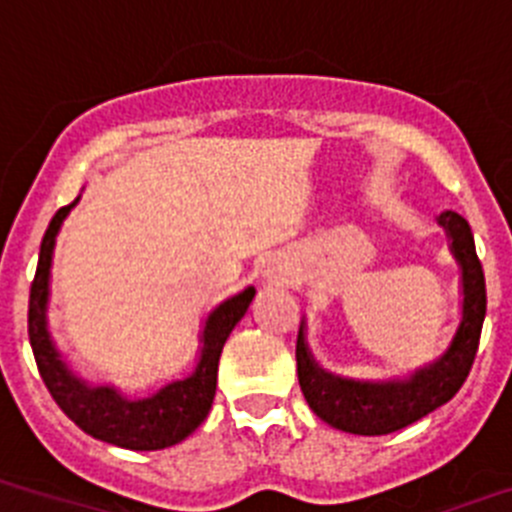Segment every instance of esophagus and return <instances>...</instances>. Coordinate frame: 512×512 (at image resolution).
I'll return each instance as SVG.
<instances>
[{
	"instance_id": "esophagus-1",
	"label": "esophagus",
	"mask_w": 512,
	"mask_h": 512,
	"mask_svg": "<svg viewBox=\"0 0 512 512\" xmlns=\"http://www.w3.org/2000/svg\"><path fill=\"white\" fill-rule=\"evenodd\" d=\"M266 279H269L271 284H276V287H284V284H289V274L281 269L269 271V274H266Z\"/></svg>"
}]
</instances>
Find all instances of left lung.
<instances>
[{"label": "left lung", "mask_w": 512, "mask_h": 512, "mask_svg": "<svg viewBox=\"0 0 512 512\" xmlns=\"http://www.w3.org/2000/svg\"><path fill=\"white\" fill-rule=\"evenodd\" d=\"M437 225H442L447 233L449 251L459 266V294H462L459 325L437 358L406 375L378 378V381L337 375L322 368L312 355L307 342V320L302 317L297 337L299 386L309 409L332 429L360 434V437L391 434L444 406L470 375L487 309L485 274L477 259L470 223L454 210H444L442 215H437Z\"/></svg>", "instance_id": "8db88e82"}]
</instances>
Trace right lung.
<instances>
[{
	"label": "right lung",
	"instance_id": "obj_1",
	"mask_svg": "<svg viewBox=\"0 0 512 512\" xmlns=\"http://www.w3.org/2000/svg\"><path fill=\"white\" fill-rule=\"evenodd\" d=\"M78 200L81 198H75L73 203L55 213L40 243V261H37V274L30 289V314H27V330H30L37 370L63 414L93 439L121 449H134V452H154V449L180 444L208 419L215 398V383H218L220 353L233 327L243 320V314L251 307L256 289L246 287L210 309L200 330L198 360L185 378L164 383L144 398L126 396L114 383L88 381L60 353L48 320L55 241Z\"/></svg>",
	"mask_w": 512,
	"mask_h": 512
}]
</instances>
